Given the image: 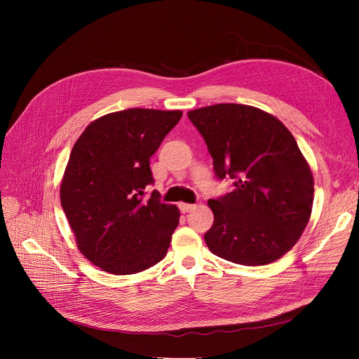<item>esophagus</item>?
Segmentation results:
<instances>
[{"mask_svg":"<svg viewBox=\"0 0 359 359\" xmlns=\"http://www.w3.org/2000/svg\"><path fill=\"white\" fill-rule=\"evenodd\" d=\"M179 208H180V211H182L183 214H186V212H189V211L195 210V208H196V205H194V203H184V202H180V203H179Z\"/></svg>","mask_w":359,"mask_h":359,"instance_id":"esophagus-1","label":"esophagus"}]
</instances>
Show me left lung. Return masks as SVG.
Instances as JSON below:
<instances>
[{
    "label": "left lung",
    "mask_w": 359,
    "mask_h": 359,
    "mask_svg": "<svg viewBox=\"0 0 359 359\" xmlns=\"http://www.w3.org/2000/svg\"><path fill=\"white\" fill-rule=\"evenodd\" d=\"M203 137L219 179L234 191L210 199V250L246 266L268 265L288 253L306 230L314 179L288 128L255 106L219 103L187 111Z\"/></svg>",
    "instance_id": "1"
}]
</instances>
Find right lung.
<instances>
[{
    "label": "right lung",
    "instance_id": "right-lung-1",
    "mask_svg": "<svg viewBox=\"0 0 359 359\" xmlns=\"http://www.w3.org/2000/svg\"><path fill=\"white\" fill-rule=\"evenodd\" d=\"M182 110L126 109L93 121L74 144L61 180V205L79 250L104 272L132 275L164 259L179 225L161 203L149 158Z\"/></svg>",
    "mask_w": 359,
    "mask_h": 359
}]
</instances>
